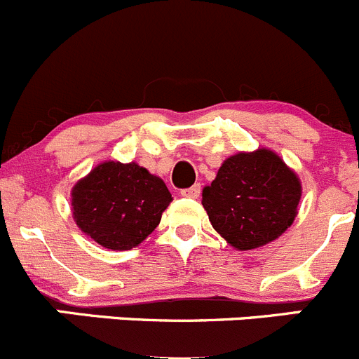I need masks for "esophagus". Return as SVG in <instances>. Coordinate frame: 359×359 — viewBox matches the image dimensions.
Listing matches in <instances>:
<instances>
[{"label": "esophagus", "mask_w": 359, "mask_h": 359, "mask_svg": "<svg viewBox=\"0 0 359 359\" xmlns=\"http://www.w3.org/2000/svg\"><path fill=\"white\" fill-rule=\"evenodd\" d=\"M200 193H201V186L200 184H194V186H191V187H187V189H182V196H186V198H198L200 196Z\"/></svg>", "instance_id": "esophagus-1"}]
</instances>
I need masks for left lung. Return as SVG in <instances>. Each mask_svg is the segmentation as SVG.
Instances as JSON below:
<instances>
[{"label":"left lung","instance_id":"left-lung-1","mask_svg":"<svg viewBox=\"0 0 359 359\" xmlns=\"http://www.w3.org/2000/svg\"><path fill=\"white\" fill-rule=\"evenodd\" d=\"M201 196L215 231L235 249L250 250L293 224L302 184L276 152L257 149L229 156Z\"/></svg>","mask_w":359,"mask_h":359}]
</instances>
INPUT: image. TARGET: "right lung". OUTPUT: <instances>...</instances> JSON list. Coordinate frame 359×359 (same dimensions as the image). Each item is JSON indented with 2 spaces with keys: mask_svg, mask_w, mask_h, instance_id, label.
Masks as SVG:
<instances>
[{
  "mask_svg": "<svg viewBox=\"0 0 359 359\" xmlns=\"http://www.w3.org/2000/svg\"><path fill=\"white\" fill-rule=\"evenodd\" d=\"M170 201L166 184L137 163H102L72 189L76 226L112 250H130L144 242Z\"/></svg>",
  "mask_w": 359,
  "mask_h": 359,
  "instance_id": "obj_1",
  "label": "right lung"
}]
</instances>
